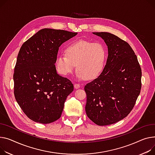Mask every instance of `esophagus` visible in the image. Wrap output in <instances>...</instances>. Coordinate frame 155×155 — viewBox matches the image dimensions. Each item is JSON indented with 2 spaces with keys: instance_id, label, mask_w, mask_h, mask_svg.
I'll use <instances>...</instances> for the list:
<instances>
[{
  "instance_id": "1",
  "label": "esophagus",
  "mask_w": 155,
  "mask_h": 155,
  "mask_svg": "<svg viewBox=\"0 0 155 155\" xmlns=\"http://www.w3.org/2000/svg\"><path fill=\"white\" fill-rule=\"evenodd\" d=\"M74 87H75V89H78V88H79L80 87V85L75 84H74Z\"/></svg>"
}]
</instances>
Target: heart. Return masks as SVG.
<instances>
[{
    "label": "heart",
    "mask_w": 155,
    "mask_h": 155,
    "mask_svg": "<svg viewBox=\"0 0 155 155\" xmlns=\"http://www.w3.org/2000/svg\"><path fill=\"white\" fill-rule=\"evenodd\" d=\"M65 55H58L55 67L58 73L67 76L77 69V77L93 80L104 70L107 60V50L100 43L80 40L69 45L65 50Z\"/></svg>",
    "instance_id": "1"
}]
</instances>
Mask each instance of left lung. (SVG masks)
<instances>
[{
  "label": "left lung",
  "mask_w": 155,
  "mask_h": 155,
  "mask_svg": "<svg viewBox=\"0 0 155 155\" xmlns=\"http://www.w3.org/2000/svg\"><path fill=\"white\" fill-rule=\"evenodd\" d=\"M108 48V57L101 74L85 86V111L95 124L105 126L125 118L135 106L141 87L138 58L125 41L108 32H93Z\"/></svg>",
  "instance_id": "obj_1"
}]
</instances>
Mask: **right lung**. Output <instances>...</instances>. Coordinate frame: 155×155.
<instances>
[{"label":"right lung","instance_id":"add662e5","mask_svg":"<svg viewBox=\"0 0 155 155\" xmlns=\"http://www.w3.org/2000/svg\"><path fill=\"white\" fill-rule=\"evenodd\" d=\"M77 34L44 28L19 50L14 68V95L24 113L34 121L47 124L61 117L74 85L58 74L55 59L60 45Z\"/></svg>","mask_w":155,"mask_h":155}]
</instances>
